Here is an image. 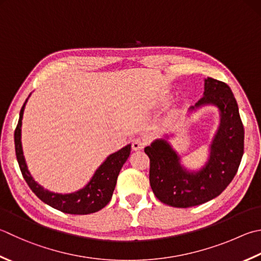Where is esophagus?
Wrapping results in <instances>:
<instances>
[{
  "label": "esophagus",
  "mask_w": 261,
  "mask_h": 261,
  "mask_svg": "<svg viewBox=\"0 0 261 261\" xmlns=\"http://www.w3.org/2000/svg\"><path fill=\"white\" fill-rule=\"evenodd\" d=\"M145 145V141L143 139H141V137H136L132 141V147L134 151H140L144 147Z\"/></svg>",
  "instance_id": "esophagus-1"
}]
</instances>
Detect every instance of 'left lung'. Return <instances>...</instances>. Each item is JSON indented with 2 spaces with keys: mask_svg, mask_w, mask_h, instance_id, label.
Listing matches in <instances>:
<instances>
[{
  "mask_svg": "<svg viewBox=\"0 0 261 261\" xmlns=\"http://www.w3.org/2000/svg\"><path fill=\"white\" fill-rule=\"evenodd\" d=\"M204 106L219 110V127L210 144L209 158L202 168L189 170L168 143L169 136L155 140L144 149L150 158V185L156 199L175 208H189L215 199L237 175L244 152V128L239 107L227 84L205 78L203 96L190 108Z\"/></svg>",
  "mask_w": 261,
  "mask_h": 261,
  "instance_id": "left-lung-1",
  "label": "left lung"
}]
</instances>
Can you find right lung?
I'll return each mask as SVG.
<instances>
[{
	"instance_id": "1",
	"label": "right lung",
	"mask_w": 261,
	"mask_h": 261,
	"mask_svg": "<svg viewBox=\"0 0 261 261\" xmlns=\"http://www.w3.org/2000/svg\"><path fill=\"white\" fill-rule=\"evenodd\" d=\"M27 100L24 101L21 108L17 128L14 130V146H16V155L21 174L29 188L44 203L66 214L88 215L105 208L112 198L121 167L124 166L130 154V144L108 156L105 162L96 169L85 188L69 194L54 193V192L45 190L33 178V176L29 173L22 152L21 125Z\"/></svg>"
}]
</instances>
